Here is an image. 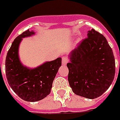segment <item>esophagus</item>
Wrapping results in <instances>:
<instances>
[{"mask_svg": "<svg viewBox=\"0 0 120 120\" xmlns=\"http://www.w3.org/2000/svg\"><path fill=\"white\" fill-rule=\"evenodd\" d=\"M62 63L63 65H67V59L65 57H63L62 58Z\"/></svg>", "mask_w": 120, "mask_h": 120, "instance_id": "34e87169", "label": "esophagus"}]
</instances>
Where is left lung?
Instances as JSON below:
<instances>
[{"label":"left lung","mask_w":120,"mask_h":120,"mask_svg":"<svg viewBox=\"0 0 120 120\" xmlns=\"http://www.w3.org/2000/svg\"><path fill=\"white\" fill-rule=\"evenodd\" d=\"M68 81L75 94L97 98L109 87L116 72L112 49L104 35L94 29L69 55Z\"/></svg>","instance_id":"left-lung-1"}]
</instances>
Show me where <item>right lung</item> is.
<instances>
[{
  "mask_svg": "<svg viewBox=\"0 0 120 120\" xmlns=\"http://www.w3.org/2000/svg\"><path fill=\"white\" fill-rule=\"evenodd\" d=\"M34 30H27L12 42L5 61L7 81L12 90L26 101H37L50 93L55 77L61 66V57L46 61L35 68L24 65L20 60L19 49L23 38L35 35Z\"/></svg>",
  "mask_w": 120,
  "mask_h": 120,
  "instance_id": "obj_1",
  "label": "right lung"
}]
</instances>
